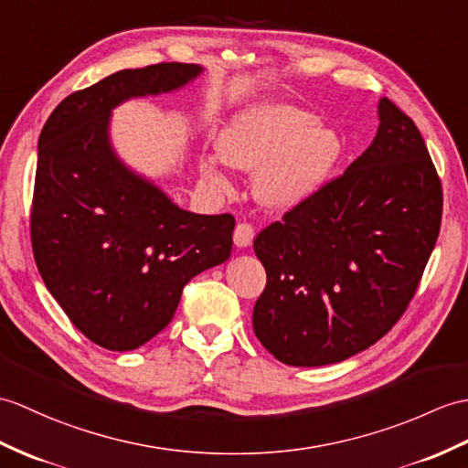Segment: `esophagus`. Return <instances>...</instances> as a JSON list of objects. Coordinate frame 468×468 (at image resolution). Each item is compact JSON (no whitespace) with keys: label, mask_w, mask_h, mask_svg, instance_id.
Returning <instances> with one entry per match:
<instances>
[{"label":"esophagus","mask_w":468,"mask_h":468,"mask_svg":"<svg viewBox=\"0 0 468 468\" xmlns=\"http://www.w3.org/2000/svg\"><path fill=\"white\" fill-rule=\"evenodd\" d=\"M253 237H255V231H253L251 225H249V223H239L235 227V231H233V243L239 249H245V247H249V245L253 243Z\"/></svg>","instance_id":"obj_1"}]
</instances>
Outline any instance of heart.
<instances>
[{
  "instance_id": "obj_1",
  "label": "heart",
  "mask_w": 468,
  "mask_h": 468,
  "mask_svg": "<svg viewBox=\"0 0 468 468\" xmlns=\"http://www.w3.org/2000/svg\"><path fill=\"white\" fill-rule=\"evenodd\" d=\"M217 155H203L199 171L215 191H229L221 159L239 171H259L255 197L269 209L305 203L329 183L343 141L309 110L285 103L255 105L237 113L217 137Z\"/></svg>"
}]
</instances>
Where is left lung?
Segmentation results:
<instances>
[{
	"label": "left lung",
	"instance_id": "obj_1",
	"mask_svg": "<svg viewBox=\"0 0 468 468\" xmlns=\"http://www.w3.org/2000/svg\"><path fill=\"white\" fill-rule=\"evenodd\" d=\"M373 144L341 177L261 231V345L292 367L341 363L405 313L437 243L441 181L412 119L378 101Z\"/></svg>",
	"mask_w": 468,
	"mask_h": 468
}]
</instances>
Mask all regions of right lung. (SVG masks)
I'll list each match as a JSON object with an SVG mask.
<instances>
[{
  "mask_svg": "<svg viewBox=\"0 0 468 468\" xmlns=\"http://www.w3.org/2000/svg\"><path fill=\"white\" fill-rule=\"evenodd\" d=\"M197 63L122 69L53 110L37 141L31 243L43 283L87 339L133 351L167 327L183 287L231 255L235 219L181 209L117 155L112 113L183 90Z\"/></svg>",
  "mask_w": 468,
  "mask_h": 468,
  "instance_id": "1",
  "label": "right lung"
}]
</instances>
